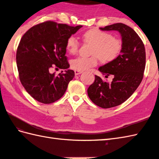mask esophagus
<instances>
[{
    "mask_svg": "<svg viewBox=\"0 0 159 159\" xmlns=\"http://www.w3.org/2000/svg\"><path fill=\"white\" fill-rule=\"evenodd\" d=\"M83 72L82 71H79V70H74V73H75V75H79V74H81Z\"/></svg>",
    "mask_w": 159,
    "mask_h": 159,
    "instance_id": "esophagus-1",
    "label": "esophagus"
}]
</instances>
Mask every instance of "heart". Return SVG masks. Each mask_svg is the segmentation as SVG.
Returning a JSON list of instances; mask_svg holds the SVG:
<instances>
[{"label":"heart","instance_id":"heart-1","mask_svg":"<svg viewBox=\"0 0 159 159\" xmlns=\"http://www.w3.org/2000/svg\"><path fill=\"white\" fill-rule=\"evenodd\" d=\"M84 42L92 45L89 57H79L71 61L70 65L75 70L83 71L96 66L98 58L103 63H110L116 60L122 50V42L115 38L109 33L98 29H92L83 35ZM79 42L74 36H70L66 40V48L70 54L74 55L79 48Z\"/></svg>","mask_w":159,"mask_h":159}]
</instances>
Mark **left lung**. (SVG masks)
<instances>
[{
    "label": "left lung",
    "instance_id": "1",
    "mask_svg": "<svg viewBox=\"0 0 159 159\" xmlns=\"http://www.w3.org/2000/svg\"><path fill=\"white\" fill-rule=\"evenodd\" d=\"M100 29L119 32L123 46L116 60L98 68L102 74H106V78L113 75V81L109 83L96 75L93 83L87 89L88 96L94 104L108 109L122 104L140 85L146 67V50L137 33L124 24H113Z\"/></svg>",
    "mask_w": 159,
    "mask_h": 159
}]
</instances>
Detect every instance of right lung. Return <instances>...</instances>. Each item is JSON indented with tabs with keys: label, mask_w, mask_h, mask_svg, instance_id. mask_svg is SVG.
<instances>
[{
	"label": "right lung",
	"mask_w": 159,
	"mask_h": 159,
	"mask_svg": "<svg viewBox=\"0 0 159 159\" xmlns=\"http://www.w3.org/2000/svg\"><path fill=\"white\" fill-rule=\"evenodd\" d=\"M46 21L33 26L20 39L16 52L19 78L26 92L43 104L61 98L73 79L74 72L67 60L66 40L82 27ZM54 66L66 69L55 76Z\"/></svg>",
	"instance_id": "obj_1"
}]
</instances>
